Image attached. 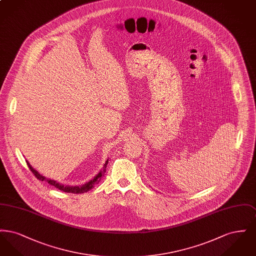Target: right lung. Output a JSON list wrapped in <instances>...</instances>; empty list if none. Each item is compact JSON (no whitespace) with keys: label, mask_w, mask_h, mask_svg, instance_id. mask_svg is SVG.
I'll return each instance as SVG.
<instances>
[{"label":"right lung","mask_w":256,"mask_h":256,"mask_svg":"<svg viewBox=\"0 0 256 256\" xmlns=\"http://www.w3.org/2000/svg\"><path fill=\"white\" fill-rule=\"evenodd\" d=\"M26 164H28V168L30 169V170L34 172V174L36 176L37 178H38L39 180H41V182H46L50 183V185L54 186L56 188L60 189V190L63 191V192H66V193L82 194V193L88 192V191H89V190H91V189H92L96 184H98V183L100 182L102 178L104 176V172H106V165H108V159H106V161L104 162V164L102 168L100 170V172H98L97 174H96L92 180H90L89 182H87L84 183V184H82V185H78V186H73V185H72V186H71V185H64V184H61V183L58 182L56 180L47 178L43 176L42 174H39L36 169H34V168H32V166L30 164V162H28V160H26Z\"/></svg>","instance_id":"add662e5"}]
</instances>
